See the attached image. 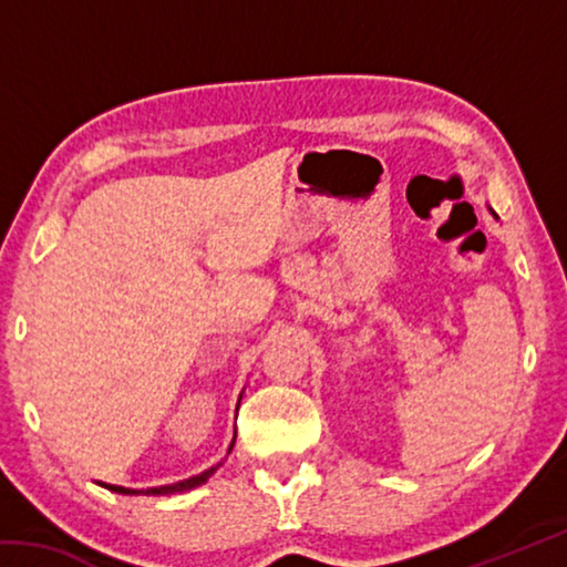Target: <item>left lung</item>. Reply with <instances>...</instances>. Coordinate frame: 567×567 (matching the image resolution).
Wrapping results in <instances>:
<instances>
[{"label": "left lung", "instance_id": "1", "mask_svg": "<svg viewBox=\"0 0 567 567\" xmlns=\"http://www.w3.org/2000/svg\"><path fill=\"white\" fill-rule=\"evenodd\" d=\"M491 213H493V209H491ZM493 217H495V219H497V215H495V213H493Z\"/></svg>", "mask_w": 567, "mask_h": 567}]
</instances>
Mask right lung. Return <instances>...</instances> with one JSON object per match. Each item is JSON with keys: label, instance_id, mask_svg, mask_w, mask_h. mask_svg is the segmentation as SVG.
<instances>
[{"label": "right lung", "instance_id": "right-lung-1", "mask_svg": "<svg viewBox=\"0 0 567 567\" xmlns=\"http://www.w3.org/2000/svg\"><path fill=\"white\" fill-rule=\"evenodd\" d=\"M239 400H243V395H239ZM237 408H239V402H237ZM233 447H235V437H233V443H229V447H227V455L233 453ZM219 465H223V463H217V465H213V467H207L205 473H199V475H192V477H187V480H179V483L159 485V487H147V491H132V487L107 485V483H100V485H102V487H107V491H112V493H120V495H179V493H187V491H192V487L205 485L207 480L217 473V467H219Z\"/></svg>", "mask_w": 567, "mask_h": 567}]
</instances>
